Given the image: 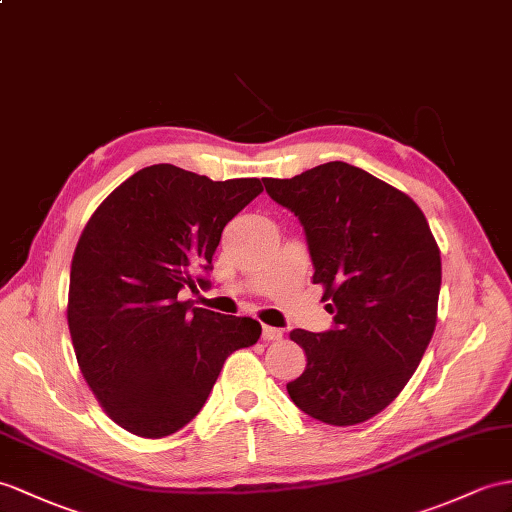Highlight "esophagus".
Masks as SVG:
<instances>
[{"instance_id":"esophagus-1","label":"esophagus","mask_w":512,"mask_h":512,"mask_svg":"<svg viewBox=\"0 0 512 512\" xmlns=\"http://www.w3.org/2000/svg\"><path fill=\"white\" fill-rule=\"evenodd\" d=\"M284 332L280 328H271V326H263V341L271 343V341H282Z\"/></svg>"}]
</instances>
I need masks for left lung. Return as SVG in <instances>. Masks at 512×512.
Segmentation results:
<instances>
[{"mask_svg": "<svg viewBox=\"0 0 512 512\" xmlns=\"http://www.w3.org/2000/svg\"><path fill=\"white\" fill-rule=\"evenodd\" d=\"M263 182L302 223L313 282L334 315L326 332H291L308 363L286 391L313 419L356 426L389 406L421 363L436 326L439 247L413 199L347 162Z\"/></svg>", "mask_w": 512, "mask_h": 512, "instance_id": "1", "label": "left lung"}]
</instances>
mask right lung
Masks as SVG:
<instances>
[{"instance_id":"add662e5","label":"right lung","mask_w":512,"mask_h":512,"mask_svg":"<svg viewBox=\"0 0 512 512\" xmlns=\"http://www.w3.org/2000/svg\"><path fill=\"white\" fill-rule=\"evenodd\" d=\"M263 193L258 178L213 182L173 165L136 171L86 223L69 280V332L84 380L121 428L178 432L206 404L226 358L260 323L180 302L210 286L226 223Z\"/></svg>"}]
</instances>
